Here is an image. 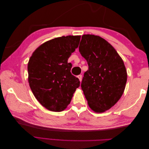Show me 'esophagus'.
<instances>
[{
  "label": "esophagus",
  "instance_id": "1",
  "mask_svg": "<svg viewBox=\"0 0 149 149\" xmlns=\"http://www.w3.org/2000/svg\"><path fill=\"white\" fill-rule=\"evenodd\" d=\"M78 78H79V81H80V82H81V81H82V75H79V76H78Z\"/></svg>",
  "mask_w": 149,
  "mask_h": 149
}]
</instances>
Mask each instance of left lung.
<instances>
[{
    "mask_svg": "<svg viewBox=\"0 0 149 149\" xmlns=\"http://www.w3.org/2000/svg\"><path fill=\"white\" fill-rule=\"evenodd\" d=\"M79 51L89 66L81 84L84 96L93 111L104 112L124 93L127 79L124 61L114 48L97 35H83Z\"/></svg>",
    "mask_w": 149,
    "mask_h": 149,
    "instance_id": "obj_1",
    "label": "left lung"
}]
</instances>
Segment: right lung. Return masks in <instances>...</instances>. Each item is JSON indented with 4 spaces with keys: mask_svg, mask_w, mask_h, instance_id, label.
I'll use <instances>...</instances> for the list:
<instances>
[{
    "mask_svg": "<svg viewBox=\"0 0 149 149\" xmlns=\"http://www.w3.org/2000/svg\"><path fill=\"white\" fill-rule=\"evenodd\" d=\"M80 38V35H69L48 40L30 58L27 68L30 89L49 111L65 110L79 86V79L71 73L72 65L68 60L78 47Z\"/></svg>",
    "mask_w": 149,
    "mask_h": 149,
    "instance_id": "add662e5",
    "label": "right lung"
}]
</instances>
